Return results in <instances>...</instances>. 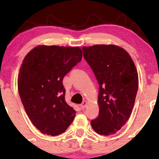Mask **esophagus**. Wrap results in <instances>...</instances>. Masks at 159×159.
Listing matches in <instances>:
<instances>
[{"instance_id":"34e87169","label":"esophagus","mask_w":159,"mask_h":159,"mask_svg":"<svg viewBox=\"0 0 159 159\" xmlns=\"http://www.w3.org/2000/svg\"><path fill=\"white\" fill-rule=\"evenodd\" d=\"M87 101H84L83 102H82L81 104V108L82 109H84V108H85L86 107V106H87Z\"/></svg>"}]
</instances>
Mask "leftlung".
Returning a JSON list of instances; mask_svg holds the SVG:
<instances>
[{"label": "left lung", "mask_w": 159, "mask_h": 159, "mask_svg": "<svg viewBox=\"0 0 159 159\" xmlns=\"http://www.w3.org/2000/svg\"><path fill=\"white\" fill-rule=\"evenodd\" d=\"M82 50L99 84V113L91 126L101 135H111L132 114L138 88L136 67L129 53L117 45H95Z\"/></svg>", "instance_id": "8db88e82"}]
</instances>
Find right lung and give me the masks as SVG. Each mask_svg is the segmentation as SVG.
<instances>
[{
    "label": "right lung",
    "mask_w": 159,
    "mask_h": 159,
    "mask_svg": "<svg viewBox=\"0 0 159 159\" xmlns=\"http://www.w3.org/2000/svg\"><path fill=\"white\" fill-rule=\"evenodd\" d=\"M81 58L80 47L38 45L23 60L19 96L27 116L43 134H61L74 120L76 111L66 102L63 79Z\"/></svg>",
    "instance_id": "1"
}]
</instances>
